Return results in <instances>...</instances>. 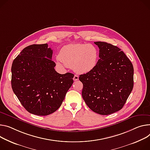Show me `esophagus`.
<instances>
[{"instance_id":"esophagus-1","label":"esophagus","mask_w":150,"mask_h":150,"mask_svg":"<svg viewBox=\"0 0 150 150\" xmlns=\"http://www.w3.org/2000/svg\"><path fill=\"white\" fill-rule=\"evenodd\" d=\"M73 79H74V81H77V80H78V79H79V76H78V75H74V76Z\"/></svg>"}]
</instances>
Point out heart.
<instances>
[{"instance_id": "obj_1", "label": "heart", "mask_w": 150, "mask_h": 150, "mask_svg": "<svg viewBox=\"0 0 150 150\" xmlns=\"http://www.w3.org/2000/svg\"><path fill=\"white\" fill-rule=\"evenodd\" d=\"M98 57L99 51L93 45L69 44L62 48L56 63L60 67L64 64L72 67L77 73L86 74L92 71L96 66Z\"/></svg>"}]
</instances>
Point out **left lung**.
I'll return each instance as SVG.
<instances>
[{
	"label": "left lung",
	"instance_id": "obj_1",
	"mask_svg": "<svg viewBox=\"0 0 150 150\" xmlns=\"http://www.w3.org/2000/svg\"><path fill=\"white\" fill-rule=\"evenodd\" d=\"M100 59L94 69L80 75L83 84L82 96L94 112L109 115L123 107L133 87V64L117 46L95 42Z\"/></svg>",
	"mask_w": 150,
	"mask_h": 150
}]
</instances>
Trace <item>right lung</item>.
Listing matches in <instances>:
<instances>
[{"label":"right lung","instance_id":"right-lung-1","mask_svg":"<svg viewBox=\"0 0 150 150\" xmlns=\"http://www.w3.org/2000/svg\"><path fill=\"white\" fill-rule=\"evenodd\" d=\"M48 44L24 48L13 60L11 86L13 93L29 112L48 115L57 111L72 86L74 75L60 74L52 59Z\"/></svg>","mask_w":150,"mask_h":150}]
</instances>
